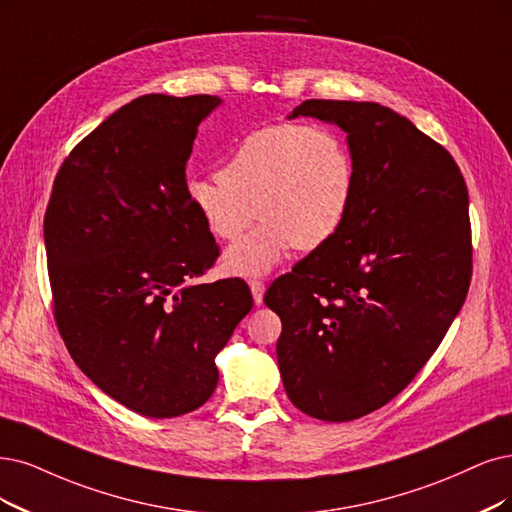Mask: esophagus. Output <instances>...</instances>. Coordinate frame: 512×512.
Segmentation results:
<instances>
[{
  "label": "esophagus",
  "instance_id": "obj_1",
  "mask_svg": "<svg viewBox=\"0 0 512 512\" xmlns=\"http://www.w3.org/2000/svg\"><path fill=\"white\" fill-rule=\"evenodd\" d=\"M249 287H251V293H253L255 304L259 306L261 301H263V293H266V285H263L261 280H251V282H249Z\"/></svg>",
  "mask_w": 512,
  "mask_h": 512
}]
</instances>
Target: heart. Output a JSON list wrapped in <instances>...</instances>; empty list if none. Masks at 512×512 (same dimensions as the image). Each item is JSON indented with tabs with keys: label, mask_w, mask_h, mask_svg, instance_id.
<instances>
[{
	"label": "heart",
	"mask_w": 512,
	"mask_h": 512,
	"mask_svg": "<svg viewBox=\"0 0 512 512\" xmlns=\"http://www.w3.org/2000/svg\"><path fill=\"white\" fill-rule=\"evenodd\" d=\"M356 192L348 143L331 128L276 124L246 135L221 175L187 181V198L217 240H238L225 253L236 276L272 272L293 249L316 251L342 230Z\"/></svg>",
	"instance_id": "heart-1"
}]
</instances>
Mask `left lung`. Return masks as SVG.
I'll list each match as a JSON object with an SVG mask.
<instances>
[{"mask_svg":"<svg viewBox=\"0 0 512 512\" xmlns=\"http://www.w3.org/2000/svg\"><path fill=\"white\" fill-rule=\"evenodd\" d=\"M346 132L356 192L339 234L274 280L278 367L291 403L350 422L392 401L443 342L472 274L468 189L456 160L380 103L310 99Z\"/></svg>","mask_w":512,"mask_h":512,"instance_id":"left-lung-1","label":"left lung"}]
</instances>
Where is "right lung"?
Instances as JSON below:
<instances>
[{
  "label": "right lung",
  "instance_id": "obj_1",
  "mask_svg": "<svg viewBox=\"0 0 512 512\" xmlns=\"http://www.w3.org/2000/svg\"><path fill=\"white\" fill-rule=\"evenodd\" d=\"M219 97L145 94L73 147L44 217L54 320L90 380L145 418L217 388L215 356L251 312L240 278L196 285L219 246L187 198L185 164Z\"/></svg>",
  "mask_w": 512,
  "mask_h": 512
}]
</instances>
